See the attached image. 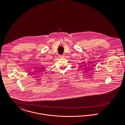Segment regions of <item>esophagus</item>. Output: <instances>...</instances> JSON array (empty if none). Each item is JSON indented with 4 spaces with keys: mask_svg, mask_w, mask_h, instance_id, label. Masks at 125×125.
Segmentation results:
<instances>
[{
    "mask_svg": "<svg viewBox=\"0 0 125 125\" xmlns=\"http://www.w3.org/2000/svg\"><path fill=\"white\" fill-rule=\"evenodd\" d=\"M63 55H60V57H63Z\"/></svg>",
    "mask_w": 125,
    "mask_h": 125,
    "instance_id": "1",
    "label": "esophagus"
}]
</instances>
